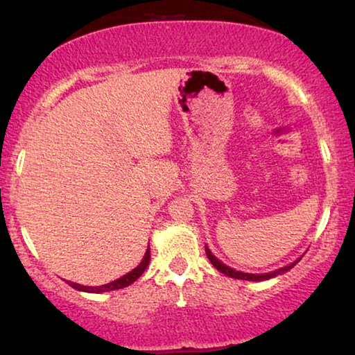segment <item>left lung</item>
Wrapping results in <instances>:
<instances>
[{
  "instance_id": "obj_1",
  "label": "left lung",
  "mask_w": 355,
  "mask_h": 355,
  "mask_svg": "<svg viewBox=\"0 0 355 355\" xmlns=\"http://www.w3.org/2000/svg\"><path fill=\"white\" fill-rule=\"evenodd\" d=\"M205 252H207V257H208V260L211 261V265L215 266V268H216L218 271H221L223 275L230 276V278H234V279H245V281H266V279H271V278H275V276L284 275L286 271H289L291 268H293V266H295V265L299 263L300 259H302V257H299V259H297V260H294L293 263L286 265V266H283V268H278V270L268 271V273H244V271H239V270H234V268H231V266H227V265L223 263L221 260H218L216 257L211 254V250L208 249L207 245H205Z\"/></svg>"
}]
</instances>
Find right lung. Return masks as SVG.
<instances>
[{
  "label": "right lung",
  "mask_w": 355,
  "mask_h": 355,
  "mask_svg": "<svg viewBox=\"0 0 355 355\" xmlns=\"http://www.w3.org/2000/svg\"><path fill=\"white\" fill-rule=\"evenodd\" d=\"M150 263V245L148 249L145 250V255L140 263L135 266L132 271H129V273H125L124 276H121V278L111 281L108 284H101V286H84V284H77V283H72V281H67V284L71 286V288H74L77 291H80V293H90V294H101V293H108V291H116V289H123V288H128L134 283V281H137L140 276L145 270H147V266Z\"/></svg>",
  "instance_id": "1"
}]
</instances>
